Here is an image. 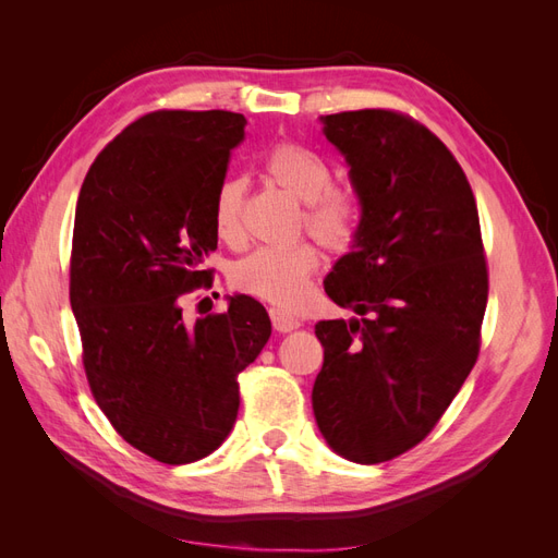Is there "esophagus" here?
<instances>
[{"instance_id": "34e87169", "label": "esophagus", "mask_w": 558, "mask_h": 558, "mask_svg": "<svg viewBox=\"0 0 558 558\" xmlns=\"http://www.w3.org/2000/svg\"><path fill=\"white\" fill-rule=\"evenodd\" d=\"M269 318H272V326L279 332H291L302 326V320L289 312H283L279 307H269Z\"/></svg>"}]
</instances>
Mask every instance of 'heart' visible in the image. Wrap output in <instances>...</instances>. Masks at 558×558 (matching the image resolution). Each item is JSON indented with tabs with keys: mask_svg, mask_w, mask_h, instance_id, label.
Returning <instances> with one entry per match:
<instances>
[{
	"mask_svg": "<svg viewBox=\"0 0 558 558\" xmlns=\"http://www.w3.org/2000/svg\"><path fill=\"white\" fill-rule=\"evenodd\" d=\"M263 177L302 202L298 226L326 251L344 253L356 244L361 197L353 185L332 181V167L324 156L295 142H279L263 158ZM244 193L242 179L226 177L211 197L214 232L230 246L244 242ZM318 263V248L305 240L281 248L263 246L230 267V283L246 295L295 310L307 298Z\"/></svg>",
	"mask_w": 558,
	"mask_h": 558,
	"instance_id": "obj_1",
	"label": "heart"
}]
</instances>
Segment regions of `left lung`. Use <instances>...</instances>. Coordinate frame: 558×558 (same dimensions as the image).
<instances>
[{
    "label": "left lung",
    "instance_id": "obj_1",
    "mask_svg": "<svg viewBox=\"0 0 558 558\" xmlns=\"http://www.w3.org/2000/svg\"><path fill=\"white\" fill-rule=\"evenodd\" d=\"M324 125L363 207L326 293L363 318L316 324L312 404L326 442L373 465L424 440L475 367L488 267L475 195L440 137L393 109L330 113Z\"/></svg>",
    "mask_w": 558,
    "mask_h": 558
}]
</instances>
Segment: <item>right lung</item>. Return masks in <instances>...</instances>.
Listing matches in <instances>:
<instances>
[{"mask_svg":"<svg viewBox=\"0 0 558 558\" xmlns=\"http://www.w3.org/2000/svg\"><path fill=\"white\" fill-rule=\"evenodd\" d=\"M244 125L221 109L150 111L99 150L76 202L70 300L90 393L128 445L167 465L223 445L238 377L272 332L248 295L195 324L181 307L214 283L211 197Z\"/></svg>","mask_w":558,"mask_h":558,"instance_id":"1","label":"right lung"}]
</instances>
